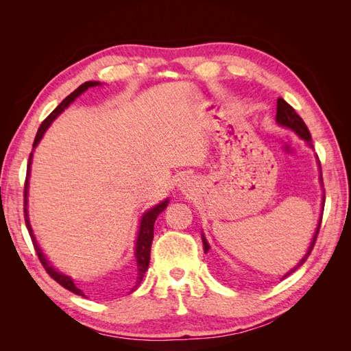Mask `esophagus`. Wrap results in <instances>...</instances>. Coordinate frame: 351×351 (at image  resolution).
<instances>
[{"label":"esophagus","mask_w":351,"mask_h":351,"mask_svg":"<svg viewBox=\"0 0 351 351\" xmlns=\"http://www.w3.org/2000/svg\"><path fill=\"white\" fill-rule=\"evenodd\" d=\"M192 189H193V187H192V183H190V180H189V178H183L182 182L178 183V190H182L183 193H190V192H193Z\"/></svg>","instance_id":"obj_1"}]
</instances>
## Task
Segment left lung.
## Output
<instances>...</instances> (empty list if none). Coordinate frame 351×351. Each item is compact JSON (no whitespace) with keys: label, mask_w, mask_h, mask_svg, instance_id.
<instances>
[{"label":"left lung","mask_w":351,"mask_h":351,"mask_svg":"<svg viewBox=\"0 0 351 351\" xmlns=\"http://www.w3.org/2000/svg\"><path fill=\"white\" fill-rule=\"evenodd\" d=\"M275 121H277L280 125L287 127V129L293 130L297 136L300 137V139H303L307 145H309L311 147H313L311 133H309V130H307V127H306L304 121L300 119L299 114H297V112L294 111V108L291 107V105L287 104L282 98H278V101H277V115H275ZM319 171H321V164H319ZM319 180H321V184H322V187H324L322 171H321ZM324 206H325V193H324V196H322L321 217H319V221H317V227H316V230H315V234H313V237H312V241H311V244H309V247H307V252H306L304 256L300 259V262L297 263L294 268H291L289 272H287L282 278H287V277H289V275H291L297 268L302 267V265L306 262L307 258H309V254H311V252H312V249H313V246H315L317 232H319V227H321V222H322V214H324ZM202 241H204V250H205V253H206V252L210 249V246H209V243L206 241V239H205V236H204V232H202Z\"/></svg>","instance_id":"1"}]
</instances>
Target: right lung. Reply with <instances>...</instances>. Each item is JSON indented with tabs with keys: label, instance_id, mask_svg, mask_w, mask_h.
<instances>
[{
	"label": "right lung",
	"instance_id": "right-lung-1",
	"mask_svg": "<svg viewBox=\"0 0 351 351\" xmlns=\"http://www.w3.org/2000/svg\"><path fill=\"white\" fill-rule=\"evenodd\" d=\"M99 82H84L83 84H80V86L71 92L69 97L62 101L58 107L52 111L47 119L44 120V123L40 124L39 130L36 133V137H35V142H34V149H32L30 155H29V162H27V174H26V183H25V221H26V227H27V231L30 234V239H32V243H34L35 246V250H36V254L38 258L42 263V267L45 268V271L51 275V278H54L60 285L64 287V289L70 290L71 293L77 294V295H83V291L80 289H77L76 284H74V281L71 280V277H69V275L60 272L58 269H56L54 267H52L51 262L47 259V256L44 254V252H42V249L39 247L38 244V240L34 234V230H32V226H30V221H29V210H27V196H29V177H30V167H32V158H34V151L35 147L39 145L40 139L44 137L45 132L48 130V127L52 124V121H54L57 117L64 111L66 108H69V105L73 104L74 101H76V98H79L80 95L83 92H86L89 88H93V86H99ZM168 199H164L161 204L155 205L154 208L147 209L146 212H143V215L141 218V224H139V231H137V237H136V244H134V259H136V278H134V282H133V287H132V291H134L137 287L141 285L143 277H145V272L147 271V267H149V259H151V246H152V240H154V226H155V221L158 218V215L161 214V212L168 206Z\"/></svg>",
	"mask_w": 351,
	"mask_h": 351
}]
</instances>
